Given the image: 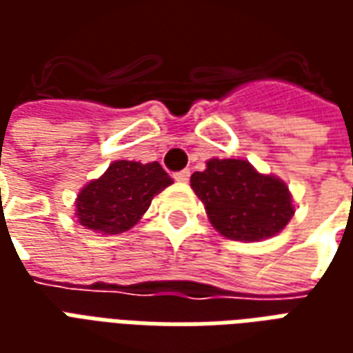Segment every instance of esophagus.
Returning <instances> with one entry per match:
<instances>
[{"label": "esophagus", "mask_w": 353, "mask_h": 353, "mask_svg": "<svg viewBox=\"0 0 353 353\" xmlns=\"http://www.w3.org/2000/svg\"><path fill=\"white\" fill-rule=\"evenodd\" d=\"M189 177H191V170H181V172H176V174H174V179L179 181V183H187Z\"/></svg>", "instance_id": "esophagus-1"}]
</instances>
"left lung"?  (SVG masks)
Instances as JSON below:
<instances>
[{
    "instance_id": "8db88e82",
    "label": "left lung",
    "mask_w": 353,
    "mask_h": 353,
    "mask_svg": "<svg viewBox=\"0 0 353 353\" xmlns=\"http://www.w3.org/2000/svg\"><path fill=\"white\" fill-rule=\"evenodd\" d=\"M191 187L210 223L238 242L274 236L295 214L288 185L238 159L208 161L204 172L191 176Z\"/></svg>"
}]
</instances>
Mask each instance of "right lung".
I'll return each instance as SVG.
<instances>
[{"label": "right lung", "instance_id": "1", "mask_svg": "<svg viewBox=\"0 0 353 353\" xmlns=\"http://www.w3.org/2000/svg\"><path fill=\"white\" fill-rule=\"evenodd\" d=\"M172 183L159 162L117 161L108 172L94 179L77 196V217L83 227L119 234L139 221L151 200Z\"/></svg>", "mask_w": 353, "mask_h": 353}]
</instances>
